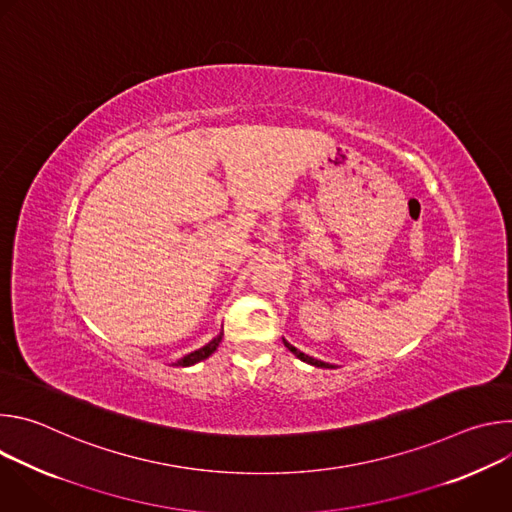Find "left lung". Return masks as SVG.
<instances>
[{
    "mask_svg": "<svg viewBox=\"0 0 512 512\" xmlns=\"http://www.w3.org/2000/svg\"><path fill=\"white\" fill-rule=\"evenodd\" d=\"M283 344L287 346V350H289V352H294V354H296L300 360H304V362H308V364H314V367H320V369H334L332 364H328V362H322V360H318V358H312V356H308V354L300 352L296 346H291V344H289V342H285V340H283Z\"/></svg>",
    "mask_w": 512,
    "mask_h": 512,
    "instance_id": "1",
    "label": "left lung"
}]
</instances>
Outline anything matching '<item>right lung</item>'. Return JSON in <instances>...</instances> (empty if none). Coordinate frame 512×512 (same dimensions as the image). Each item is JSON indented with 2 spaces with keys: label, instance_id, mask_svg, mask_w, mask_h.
I'll return each instance as SVG.
<instances>
[{
  "label": "right lung",
  "instance_id": "right-lung-1",
  "mask_svg": "<svg viewBox=\"0 0 512 512\" xmlns=\"http://www.w3.org/2000/svg\"><path fill=\"white\" fill-rule=\"evenodd\" d=\"M221 340H223V332L218 334L212 342H208L206 346H202V348H198V350H194V352L186 354L184 358H180V360H178V367H190V364H194V362H200V360L208 358V356L216 350V346L221 344Z\"/></svg>",
  "mask_w": 512,
  "mask_h": 512
}]
</instances>
